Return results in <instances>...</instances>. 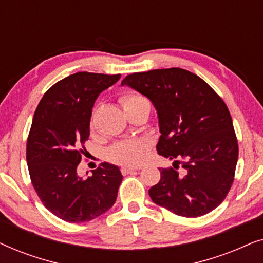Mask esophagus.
Instances as JSON below:
<instances>
[{"label":"esophagus","instance_id":"1","mask_svg":"<svg viewBox=\"0 0 263 263\" xmlns=\"http://www.w3.org/2000/svg\"><path fill=\"white\" fill-rule=\"evenodd\" d=\"M140 167H132V166H124V167H122L121 168V171H122V174L123 175H128V174H132V172H135V171H138Z\"/></svg>","mask_w":263,"mask_h":263}]
</instances>
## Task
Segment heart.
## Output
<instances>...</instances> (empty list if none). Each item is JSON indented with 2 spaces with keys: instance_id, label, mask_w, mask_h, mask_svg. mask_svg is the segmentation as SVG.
<instances>
[{
  "instance_id": "1",
  "label": "heart",
  "mask_w": 263,
  "mask_h": 263,
  "mask_svg": "<svg viewBox=\"0 0 263 263\" xmlns=\"http://www.w3.org/2000/svg\"><path fill=\"white\" fill-rule=\"evenodd\" d=\"M145 99L143 97L135 95V93H129L121 98V103L123 107L128 104L138 102V100ZM146 142L138 141V140H125L121 141L111 147L109 151V157L114 161L123 165H136L141 163L145 158L146 152Z\"/></svg>"
}]
</instances>
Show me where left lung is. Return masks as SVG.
Segmentation results:
<instances>
[{
    "instance_id": "obj_1",
    "label": "left lung",
    "mask_w": 263,
    "mask_h": 263,
    "mask_svg": "<svg viewBox=\"0 0 263 263\" xmlns=\"http://www.w3.org/2000/svg\"><path fill=\"white\" fill-rule=\"evenodd\" d=\"M156 107L160 138L157 151L174 161L159 168L160 181L148 190L154 203L196 218L222 202L231 188L238 143L226 104L210 85L181 68L134 73L122 80ZM183 160L184 174L177 171Z\"/></svg>"
}]
</instances>
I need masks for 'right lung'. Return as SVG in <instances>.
<instances>
[{
    "label": "right lung",
    "mask_w": 263,
    "mask_h": 263,
    "mask_svg": "<svg viewBox=\"0 0 263 263\" xmlns=\"http://www.w3.org/2000/svg\"><path fill=\"white\" fill-rule=\"evenodd\" d=\"M120 78L71 74L45 92L34 112L26 147L28 172L43 204L64 221H89L116 202L123 179L118 166L103 163L85 178L77 168L89 136L95 102Z\"/></svg>",
    "instance_id": "add662e5"
}]
</instances>
